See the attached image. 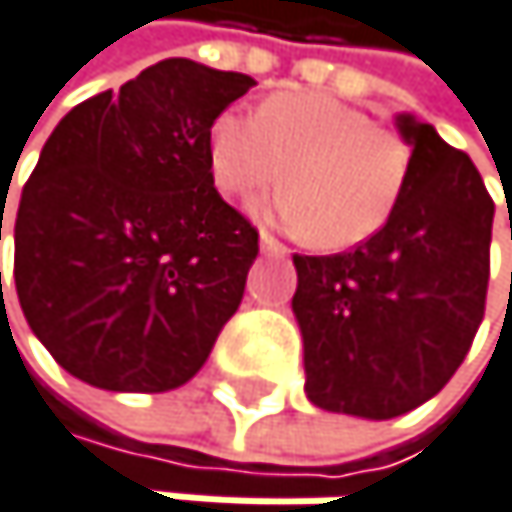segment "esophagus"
Wrapping results in <instances>:
<instances>
[{"mask_svg": "<svg viewBox=\"0 0 512 512\" xmlns=\"http://www.w3.org/2000/svg\"><path fill=\"white\" fill-rule=\"evenodd\" d=\"M261 251L270 254V258H285V254H288V248L279 239H273L270 233H261Z\"/></svg>", "mask_w": 512, "mask_h": 512, "instance_id": "obj_1", "label": "esophagus"}]
</instances>
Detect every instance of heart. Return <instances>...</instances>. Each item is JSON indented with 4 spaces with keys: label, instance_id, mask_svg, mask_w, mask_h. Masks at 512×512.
<instances>
[{
    "label": "heart",
    "instance_id": "obj_1",
    "mask_svg": "<svg viewBox=\"0 0 512 512\" xmlns=\"http://www.w3.org/2000/svg\"><path fill=\"white\" fill-rule=\"evenodd\" d=\"M208 162L218 184L242 199L273 187L279 221L319 248H353L387 227L402 199L411 150L362 110L316 91H285L258 116L236 107L208 125Z\"/></svg>",
    "mask_w": 512,
    "mask_h": 512
}]
</instances>
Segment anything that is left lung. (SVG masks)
<instances>
[{
    "mask_svg": "<svg viewBox=\"0 0 512 512\" xmlns=\"http://www.w3.org/2000/svg\"><path fill=\"white\" fill-rule=\"evenodd\" d=\"M396 128L411 171L387 227L353 251L294 254L307 399L368 421L424 405L464 362L485 313L495 221L467 153L411 113Z\"/></svg>",
    "mask_w": 512,
    "mask_h": 512,
    "instance_id": "8db88e82",
    "label": "left lung"
}]
</instances>
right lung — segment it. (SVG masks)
I'll return each instance as SVG.
<instances>
[{
	"instance_id": "right-lung-1",
	"label": "right lung",
	"mask_w": 512,
	"mask_h": 512,
	"mask_svg": "<svg viewBox=\"0 0 512 512\" xmlns=\"http://www.w3.org/2000/svg\"><path fill=\"white\" fill-rule=\"evenodd\" d=\"M251 85L168 57L51 131L11 221L14 288L73 378L174 390L239 310L258 230L214 190L208 125Z\"/></svg>"
}]
</instances>
